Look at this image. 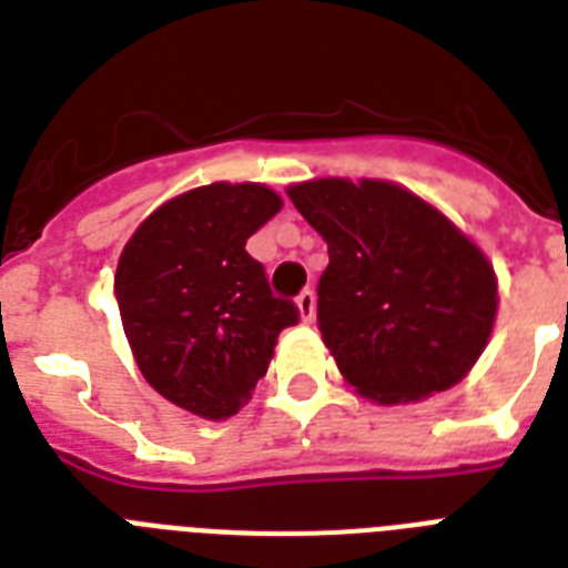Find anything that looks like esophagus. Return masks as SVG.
<instances>
[{
    "instance_id": "obj_1",
    "label": "esophagus",
    "mask_w": 568,
    "mask_h": 568,
    "mask_svg": "<svg viewBox=\"0 0 568 568\" xmlns=\"http://www.w3.org/2000/svg\"><path fill=\"white\" fill-rule=\"evenodd\" d=\"M297 310H301L303 321L315 318V292H312V288H303V292L297 294Z\"/></svg>"
}]
</instances>
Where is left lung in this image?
Instances as JSON below:
<instances>
[{
    "instance_id": "left-lung-1",
    "label": "left lung",
    "mask_w": 568,
    "mask_h": 568,
    "mask_svg": "<svg viewBox=\"0 0 568 568\" xmlns=\"http://www.w3.org/2000/svg\"><path fill=\"white\" fill-rule=\"evenodd\" d=\"M327 241L318 327L347 386L374 404H415L457 386L480 359L498 280L457 223L386 180L288 185Z\"/></svg>"
}]
</instances>
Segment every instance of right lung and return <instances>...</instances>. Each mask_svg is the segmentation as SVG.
Returning a JSON list of instances; mask_svg holds the SVG:
<instances>
[{
    "label": "right lung",
    "instance_id": "obj_1",
    "mask_svg": "<svg viewBox=\"0 0 568 568\" xmlns=\"http://www.w3.org/2000/svg\"><path fill=\"white\" fill-rule=\"evenodd\" d=\"M283 209L262 182H212L162 203L120 253L114 294L144 379L189 413L221 422L265 377L297 306L267 288L244 244Z\"/></svg>",
    "mask_w": 568,
    "mask_h": 568
}]
</instances>
